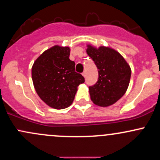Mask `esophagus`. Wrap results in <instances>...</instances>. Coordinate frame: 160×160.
Wrapping results in <instances>:
<instances>
[{"label":"esophagus","instance_id":"esophagus-1","mask_svg":"<svg viewBox=\"0 0 160 160\" xmlns=\"http://www.w3.org/2000/svg\"><path fill=\"white\" fill-rule=\"evenodd\" d=\"M82 75H83V76L84 77H87V73H86V71H83V73H82Z\"/></svg>","mask_w":160,"mask_h":160}]
</instances>
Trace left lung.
Segmentation results:
<instances>
[{"instance_id": "left-lung-1", "label": "left lung", "mask_w": 160, "mask_h": 160, "mask_svg": "<svg viewBox=\"0 0 160 160\" xmlns=\"http://www.w3.org/2000/svg\"><path fill=\"white\" fill-rule=\"evenodd\" d=\"M87 54L94 61L99 77L89 86L91 100L97 106L106 107L122 98L128 87L131 71L124 58L114 49L88 45Z\"/></svg>"}]
</instances>
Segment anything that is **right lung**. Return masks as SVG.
<instances>
[{
    "instance_id": "obj_1",
    "label": "right lung",
    "mask_w": 160,
    "mask_h": 160,
    "mask_svg": "<svg viewBox=\"0 0 160 160\" xmlns=\"http://www.w3.org/2000/svg\"><path fill=\"white\" fill-rule=\"evenodd\" d=\"M69 56L68 47L56 45L44 52L32 68V78L38 96L56 109L71 106L77 87L85 82L82 74L75 71V63Z\"/></svg>"
}]
</instances>
